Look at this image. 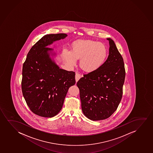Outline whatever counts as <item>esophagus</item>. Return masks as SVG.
<instances>
[{
	"label": "esophagus",
	"instance_id": "obj_1",
	"mask_svg": "<svg viewBox=\"0 0 153 153\" xmlns=\"http://www.w3.org/2000/svg\"><path fill=\"white\" fill-rule=\"evenodd\" d=\"M75 77H76V82H77L79 80V79L81 77V76L79 74H78V73H76Z\"/></svg>",
	"mask_w": 153,
	"mask_h": 153
}]
</instances>
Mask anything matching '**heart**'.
I'll return each instance as SVG.
<instances>
[{
	"label": "heart",
	"instance_id": "b5f03b06",
	"mask_svg": "<svg viewBox=\"0 0 153 153\" xmlns=\"http://www.w3.org/2000/svg\"><path fill=\"white\" fill-rule=\"evenodd\" d=\"M108 49L104 43L92 40L74 43L71 51H66L64 57L69 65H76L79 59V66L84 71L94 72L102 67L106 61Z\"/></svg>",
	"mask_w": 153,
	"mask_h": 153
}]
</instances>
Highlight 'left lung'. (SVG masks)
Listing matches in <instances>:
<instances>
[{"label": "left lung", "mask_w": 153, "mask_h": 153, "mask_svg": "<svg viewBox=\"0 0 153 153\" xmlns=\"http://www.w3.org/2000/svg\"><path fill=\"white\" fill-rule=\"evenodd\" d=\"M107 39L109 50L105 62L98 70L84 74L76 83L83 113L93 121L109 118L122 98L126 76L123 59L114 41Z\"/></svg>", "instance_id": "left-lung-1"}]
</instances>
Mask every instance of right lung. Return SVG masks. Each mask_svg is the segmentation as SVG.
<instances>
[{
    "instance_id": "add662e5",
    "label": "right lung",
    "mask_w": 153,
    "mask_h": 153,
    "mask_svg": "<svg viewBox=\"0 0 153 153\" xmlns=\"http://www.w3.org/2000/svg\"><path fill=\"white\" fill-rule=\"evenodd\" d=\"M67 36L63 33L45 35L31 48L23 63V95L30 110L39 116L57 115L69 88L76 83L75 72L60 69L51 57L56 53L47 47Z\"/></svg>"
}]
</instances>
